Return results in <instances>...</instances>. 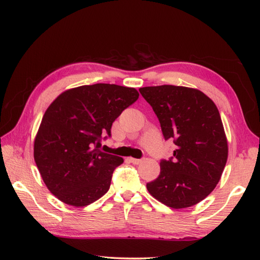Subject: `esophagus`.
I'll list each match as a JSON object with an SVG mask.
<instances>
[{
    "label": "esophagus",
    "instance_id": "1",
    "mask_svg": "<svg viewBox=\"0 0 260 260\" xmlns=\"http://www.w3.org/2000/svg\"><path fill=\"white\" fill-rule=\"evenodd\" d=\"M128 159H129V162H131V163H133V164H140V163L142 162V159H140V158H133V157H129Z\"/></svg>",
    "mask_w": 260,
    "mask_h": 260
}]
</instances>
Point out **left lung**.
I'll list each match as a JSON object with an SVG mask.
<instances>
[{
    "label": "left lung",
    "instance_id": "obj_1",
    "mask_svg": "<svg viewBox=\"0 0 260 260\" xmlns=\"http://www.w3.org/2000/svg\"><path fill=\"white\" fill-rule=\"evenodd\" d=\"M161 124L165 140H173L170 159L146 184L148 192L165 206H194L213 191L228 158V143L215 104L193 88L163 85L140 88Z\"/></svg>",
    "mask_w": 260,
    "mask_h": 260
}]
</instances>
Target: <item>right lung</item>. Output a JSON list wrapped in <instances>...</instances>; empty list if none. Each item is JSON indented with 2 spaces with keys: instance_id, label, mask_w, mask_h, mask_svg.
I'll return each mask as SVG.
<instances>
[{
  "instance_id": "1",
  "label": "right lung",
  "mask_w": 260,
  "mask_h": 260,
  "mask_svg": "<svg viewBox=\"0 0 260 260\" xmlns=\"http://www.w3.org/2000/svg\"><path fill=\"white\" fill-rule=\"evenodd\" d=\"M139 96L135 88L96 84L66 90L48 107L35 140V161L60 201L86 207L109 190L124 159L102 152L101 142Z\"/></svg>"
}]
</instances>
